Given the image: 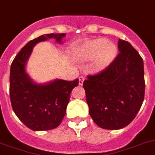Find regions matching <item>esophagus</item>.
Here are the masks:
<instances>
[{
    "label": "esophagus",
    "instance_id": "34e87169",
    "mask_svg": "<svg viewBox=\"0 0 155 155\" xmlns=\"http://www.w3.org/2000/svg\"><path fill=\"white\" fill-rule=\"evenodd\" d=\"M84 76H80L79 78V84L80 85H82L83 84H84Z\"/></svg>",
    "mask_w": 155,
    "mask_h": 155
}]
</instances>
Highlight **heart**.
I'll return each mask as SVG.
<instances>
[{
	"label": "heart",
	"mask_w": 155,
	"mask_h": 155,
	"mask_svg": "<svg viewBox=\"0 0 155 155\" xmlns=\"http://www.w3.org/2000/svg\"><path fill=\"white\" fill-rule=\"evenodd\" d=\"M118 54L116 45L104 38L96 39L84 44L77 53L81 61H92L95 59L94 66L101 71L111 64Z\"/></svg>",
	"instance_id": "1"
}]
</instances>
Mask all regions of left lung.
I'll return each instance as SVG.
<instances>
[{
  "label": "left lung",
  "mask_w": 155,
  "mask_h": 155,
  "mask_svg": "<svg viewBox=\"0 0 155 155\" xmlns=\"http://www.w3.org/2000/svg\"><path fill=\"white\" fill-rule=\"evenodd\" d=\"M118 47L120 53L114 62L83 84L91 118L104 129L126 127L144 101L143 60L129 42L119 40Z\"/></svg>",
  "instance_id": "obj_1"
}]
</instances>
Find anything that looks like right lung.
<instances>
[{
  "label": "right lung",
  "instance_id": "obj_1",
  "mask_svg": "<svg viewBox=\"0 0 155 155\" xmlns=\"http://www.w3.org/2000/svg\"><path fill=\"white\" fill-rule=\"evenodd\" d=\"M65 33H51L31 40L22 47L12 62L9 75V97L15 114L33 131H46L57 127L62 122L71 91L79 80L66 81L55 79L37 84L27 72V63L34 46L39 42L54 39L62 44Z\"/></svg>",
  "mask_w": 155,
  "mask_h": 155
}]
</instances>
